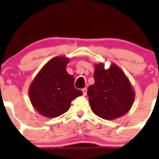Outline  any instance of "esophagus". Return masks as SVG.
I'll list each match as a JSON object with an SVG mask.
<instances>
[{"label":"esophagus","mask_w":159,"mask_h":159,"mask_svg":"<svg viewBox=\"0 0 159 159\" xmlns=\"http://www.w3.org/2000/svg\"><path fill=\"white\" fill-rule=\"evenodd\" d=\"M82 92H83V95H84V96H86L87 95V88H83Z\"/></svg>","instance_id":"1"}]
</instances>
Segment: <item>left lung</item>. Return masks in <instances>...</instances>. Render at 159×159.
Instances as JSON below:
<instances>
[{"label": "left lung", "instance_id": "left-lung-1", "mask_svg": "<svg viewBox=\"0 0 159 159\" xmlns=\"http://www.w3.org/2000/svg\"><path fill=\"white\" fill-rule=\"evenodd\" d=\"M95 64V84L89 86L88 95L92 111L107 120L120 118L130 110L135 98L133 87L123 70L112 64Z\"/></svg>", "mask_w": 159, "mask_h": 159}]
</instances>
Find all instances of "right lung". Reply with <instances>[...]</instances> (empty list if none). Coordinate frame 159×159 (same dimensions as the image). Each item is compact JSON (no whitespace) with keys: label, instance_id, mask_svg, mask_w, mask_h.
<instances>
[{"label":"right lung","instance_id":"1","mask_svg":"<svg viewBox=\"0 0 159 159\" xmlns=\"http://www.w3.org/2000/svg\"><path fill=\"white\" fill-rule=\"evenodd\" d=\"M70 59L54 57L43 66L29 88L33 107L41 116L56 118L67 112L71 101L83 95L74 87L75 79L66 71Z\"/></svg>","mask_w":159,"mask_h":159}]
</instances>
